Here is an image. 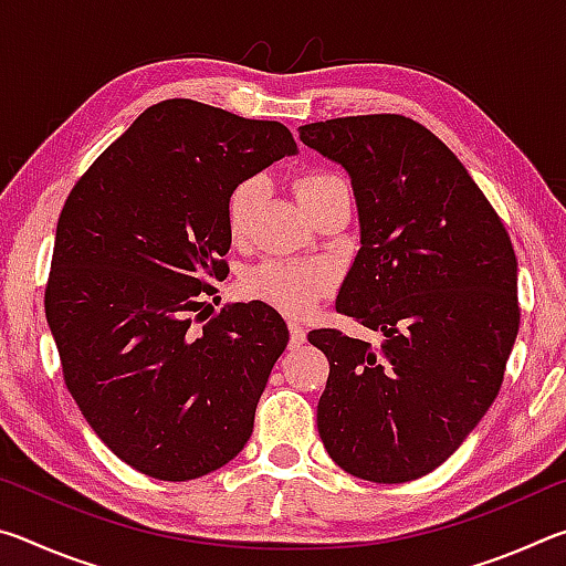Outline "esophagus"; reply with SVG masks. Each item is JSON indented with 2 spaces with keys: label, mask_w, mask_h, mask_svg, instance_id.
<instances>
[{
  "label": "esophagus",
  "mask_w": 566,
  "mask_h": 566,
  "mask_svg": "<svg viewBox=\"0 0 566 566\" xmlns=\"http://www.w3.org/2000/svg\"><path fill=\"white\" fill-rule=\"evenodd\" d=\"M290 339H292V344L294 347H300V344H304L306 342V329L302 327L300 322H290Z\"/></svg>",
  "instance_id": "1"
}]
</instances>
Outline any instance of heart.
<instances>
[{
    "instance_id": "1",
    "label": "heart",
    "mask_w": 566,
    "mask_h": 566,
    "mask_svg": "<svg viewBox=\"0 0 566 566\" xmlns=\"http://www.w3.org/2000/svg\"><path fill=\"white\" fill-rule=\"evenodd\" d=\"M342 179L324 171H312L302 175L294 181V195L302 207L319 197L324 189L339 185ZM262 197V179L249 177L229 191L227 197V229L234 239L244 237L249 219L256 202ZM332 270L324 262H284V260H266L256 264L242 276V292L249 300L264 302L292 317H304L310 314L324 294L332 290Z\"/></svg>"
}]
</instances>
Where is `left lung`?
Returning <instances> with one entry per match:
<instances>
[{
  "label": "left lung",
  "mask_w": 566,
  "mask_h": 566,
  "mask_svg": "<svg viewBox=\"0 0 566 566\" xmlns=\"http://www.w3.org/2000/svg\"><path fill=\"white\" fill-rule=\"evenodd\" d=\"M352 179L361 247L337 312L385 334L310 342L329 359L317 429L344 472L411 482L452 457L500 395L520 332L502 219L442 139L401 114L300 127Z\"/></svg>",
  "instance_id": "left-lung-1"
}]
</instances>
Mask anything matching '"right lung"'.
Here are the masks:
<instances>
[{
	"label": "right lung",
	"mask_w": 566,
	"mask_h": 566,
	"mask_svg": "<svg viewBox=\"0 0 566 566\" xmlns=\"http://www.w3.org/2000/svg\"><path fill=\"white\" fill-rule=\"evenodd\" d=\"M296 155L280 122L167 99L134 119L66 197L44 312L64 385L122 462L187 482L242 452L290 332L266 304L202 319L229 266L227 197ZM207 319V317H205Z\"/></svg>",
	"instance_id": "right-lung-1"
}]
</instances>
